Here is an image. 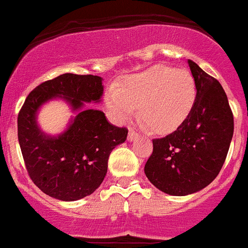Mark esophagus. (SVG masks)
Wrapping results in <instances>:
<instances>
[{"mask_svg": "<svg viewBox=\"0 0 248 248\" xmlns=\"http://www.w3.org/2000/svg\"><path fill=\"white\" fill-rule=\"evenodd\" d=\"M137 136H138L137 133H136L135 131H132V129H131V131L128 132V138H127V140H128V142H133V140L137 138Z\"/></svg>", "mask_w": 248, "mask_h": 248, "instance_id": "34e87169", "label": "esophagus"}]
</instances>
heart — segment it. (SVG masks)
Instances as JSON below:
<instances>
[{"instance_id": "b5f03b06", "label": "heart", "mask_w": 248, "mask_h": 248, "mask_svg": "<svg viewBox=\"0 0 248 248\" xmlns=\"http://www.w3.org/2000/svg\"><path fill=\"white\" fill-rule=\"evenodd\" d=\"M196 99V85L186 69L154 66L129 76L106 94V106L116 122H126L140 106L145 126L169 133L188 117Z\"/></svg>"}]
</instances>
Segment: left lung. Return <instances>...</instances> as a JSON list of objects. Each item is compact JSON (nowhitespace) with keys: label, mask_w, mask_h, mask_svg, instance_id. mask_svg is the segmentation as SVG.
<instances>
[{"label":"left lung","mask_w":248,"mask_h":248,"mask_svg":"<svg viewBox=\"0 0 248 248\" xmlns=\"http://www.w3.org/2000/svg\"><path fill=\"white\" fill-rule=\"evenodd\" d=\"M196 85L188 117L176 131L153 140L145 176L171 196H188L207 187L223 168L233 135V116L223 87L197 63L187 61Z\"/></svg>","instance_id":"obj_1"}]
</instances>
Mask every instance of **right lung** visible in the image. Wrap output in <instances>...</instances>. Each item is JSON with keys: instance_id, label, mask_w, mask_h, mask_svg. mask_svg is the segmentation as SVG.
<instances>
[{"instance_id": "right-lung-1", "label": "right lung", "mask_w": 248, "mask_h": 248, "mask_svg": "<svg viewBox=\"0 0 248 248\" xmlns=\"http://www.w3.org/2000/svg\"><path fill=\"white\" fill-rule=\"evenodd\" d=\"M103 78L64 73L41 83L25 99L18 115V140L30 179L45 194L63 202L82 200L95 191L108 172L110 153L126 140V128L113 126L100 110ZM63 100L74 112L56 136L37 124L38 110L51 100Z\"/></svg>"}]
</instances>
